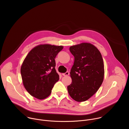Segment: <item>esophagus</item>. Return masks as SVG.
Returning a JSON list of instances; mask_svg holds the SVG:
<instances>
[{
    "label": "esophagus",
    "mask_w": 129,
    "mask_h": 129,
    "mask_svg": "<svg viewBox=\"0 0 129 129\" xmlns=\"http://www.w3.org/2000/svg\"><path fill=\"white\" fill-rule=\"evenodd\" d=\"M69 75V72H65V73H62V75H63V76H68Z\"/></svg>",
    "instance_id": "obj_1"
}]
</instances>
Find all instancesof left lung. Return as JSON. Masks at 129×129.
Listing matches in <instances>:
<instances>
[{"mask_svg":"<svg viewBox=\"0 0 129 129\" xmlns=\"http://www.w3.org/2000/svg\"><path fill=\"white\" fill-rule=\"evenodd\" d=\"M75 62L70 74L72 79L67 86L71 98L78 102L86 101L99 90L104 80V64L99 50L90 43L71 46Z\"/></svg>","mask_w":129,"mask_h":129,"instance_id":"obj_1","label":"left lung"}]
</instances>
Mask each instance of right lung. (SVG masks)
Returning a JSON list of instances; mask_svg holds the SVG:
<instances>
[{
  "label": "right lung",
  "instance_id": "add662e5",
  "mask_svg": "<svg viewBox=\"0 0 129 129\" xmlns=\"http://www.w3.org/2000/svg\"><path fill=\"white\" fill-rule=\"evenodd\" d=\"M63 46L48 44L34 47L21 66L23 86L33 96L39 100L47 98L54 84L59 80L55 69V58Z\"/></svg>",
  "mask_w": 129,
  "mask_h": 129
}]
</instances>
